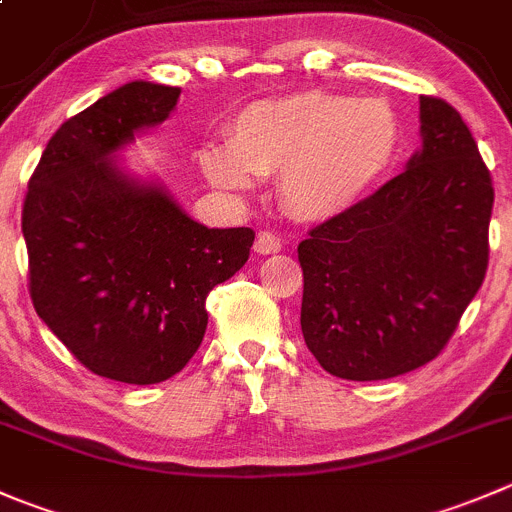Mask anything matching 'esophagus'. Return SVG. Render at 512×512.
I'll list each match as a JSON object with an SVG mask.
<instances>
[{
    "label": "esophagus",
    "mask_w": 512,
    "mask_h": 512,
    "mask_svg": "<svg viewBox=\"0 0 512 512\" xmlns=\"http://www.w3.org/2000/svg\"><path fill=\"white\" fill-rule=\"evenodd\" d=\"M255 250L260 252V255H275V252L282 250V240L275 235V232L265 230V232H260V235H257Z\"/></svg>",
    "instance_id": "esophagus-1"
}]
</instances>
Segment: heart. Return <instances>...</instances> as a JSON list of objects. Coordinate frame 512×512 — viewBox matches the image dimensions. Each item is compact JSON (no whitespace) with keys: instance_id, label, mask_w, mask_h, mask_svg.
<instances>
[{"instance_id":"1","label":"heart","mask_w":512,"mask_h":512,"mask_svg":"<svg viewBox=\"0 0 512 512\" xmlns=\"http://www.w3.org/2000/svg\"><path fill=\"white\" fill-rule=\"evenodd\" d=\"M403 124L382 97L302 89L247 104L227 127V145L200 150V167L220 190L245 192L255 175L280 172L290 215L325 222L360 205L393 170Z\"/></svg>"}]
</instances>
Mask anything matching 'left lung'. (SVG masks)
I'll list each match as a JSON object with an SVG mask.
<instances>
[{"instance_id":"1","label":"left lung","mask_w":512,"mask_h":512,"mask_svg":"<svg viewBox=\"0 0 512 512\" xmlns=\"http://www.w3.org/2000/svg\"><path fill=\"white\" fill-rule=\"evenodd\" d=\"M405 172L297 247L307 350L342 380H388L440 355L488 270L493 180L460 112L420 97Z\"/></svg>"}]
</instances>
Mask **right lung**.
<instances>
[{
    "instance_id": "add662e5",
    "label": "right lung",
    "mask_w": 512,
    "mask_h": 512,
    "mask_svg": "<svg viewBox=\"0 0 512 512\" xmlns=\"http://www.w3.org/2000/svg\"><path fill=\"white\" fill-rule=\"evenodd\" d=\"M180 87L122 84L74 114L29 177L22 232L34 310L94 375L155 385L207 330L205 300L250 257V227H205L114 152L165 122Z\"/></svg>"
}]
</instances>
